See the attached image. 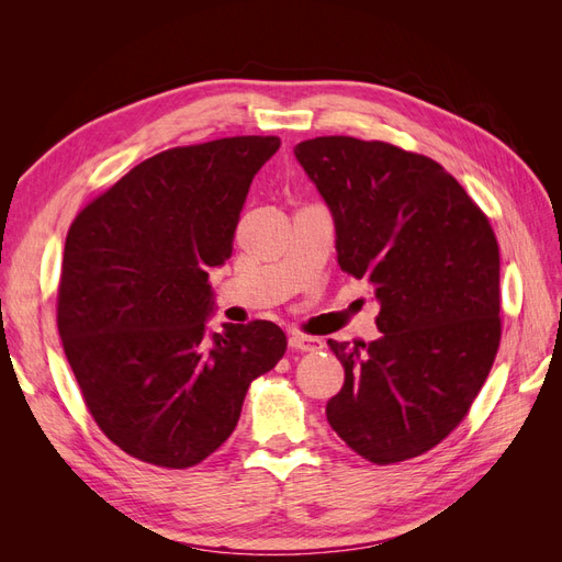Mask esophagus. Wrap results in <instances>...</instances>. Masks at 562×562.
Segmentation results:
<instances>
[{
    "instance_id": "obj_1",
    "label": "esophagus",
    "mask_w": 562,
    "mask_h": 562,
    "mask_svg": "<svg viewBox=\"0 0 562 562\" xmlns=\"http://www.w3.org/2000/svg\"><path fill=\"white\" fill-rule=\"evenodd\" d=\"M288 345H291L297 351H318L321 349V339L318 337H307V335H302V333H293L291 337H288Z\"/></svg>"
}]
</instances>
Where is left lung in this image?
Instances as JSON below:
<instances>
[{
  "instance_id": "obj_1",
  "label": "left lung",
  "mask_w": 562,
  "mask_h": 562,
  "mask_svg": "<svg viewBox=\"0 0 562 562\" xmlns=\"http://www.w3.org/2000/svg\"><path fill=\"white\" fill-rule=\"evenodd\" d=\"M293 151L333 215L339 267L368 281L380 302L375 342L328 339L345 368L328 422L368 462H405L464 419L495 361V232L429 157L349 135Z\"/></svg>"
}]
</instances>
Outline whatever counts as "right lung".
Here are the masks:
<instances>
[{"label": "right lung", "mask_w": 562, "mask_h": 562, "mask_svg": "<svg viewBox=\"0 0 562 562\" xmlns=\"http://www.w3.org/2000/svg\"><path fill=\"white\" fill-rule=\"evenodd\" d=\"M274 135L166 149L91 201L67 232L58 333L89 413L114 446L187 469L232 436L246 391L279 363L271 321L209 330V271L232 258Z\"/></svg>", "instance_id": "1"}]
</instances>
